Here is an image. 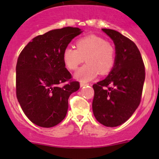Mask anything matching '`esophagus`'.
I'll return each mask as SVG.
<instances>
[{
    "instance_id": "obj_1",
    "label": "esophagus",
    "mask_w": 159,
    "mask_h": 159,
    "mask_svg": "<svg viewBox=\"0 0 159 159\" xmlns=\"http://www.w3.org/2000/svg\"><path fill=\"white\" fill-rule=\"evenodd\" d=\"M88 83H85V82H81L80 83V86H81V87H84V86H86V85H88Z\"/></svg>"
}]
</instances>
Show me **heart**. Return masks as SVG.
<instances>
[{
	"mask_svg": "<svg viewBox=\"0 0 159 159\" xmlns=\"http://www.w3.org/2000/svg\"><path fill=\"white\" fill-rule=\"evenodd\" d=\"M76 48L67 47L62 57L65 66L75 70L85 58L86 64L75 73V78L81 81H89L101 75H108L113 69L116 61V50L111 43L97 35H88L75 42Z\"/></svg>",
	"mask_w": 159,
	"mask_h": 159,
	"instance_id": "heart-1",
	"label": "heart"
}]
</instances>
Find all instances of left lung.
Listing matches in <instances>:
<instances>
[{
	"label": "left lung",
	"mask_w": 159,
	"mask_h": 159,
	"mask_svg": "<svg viewBox=\"0 0 159 159\" xmlns=\"http://www.w3.org/2000/svg\"><path fill=\"white\" fill-rule=\"evenodd\" d=\"M113 40L116 61L109 75L93 84L92 109L98 122L116 127L125 122L139 107L145 78V65L136 44L119 32L102 28Z\"/></svg>",
	"instance_id": "left-lung-1"
}]
</instances>
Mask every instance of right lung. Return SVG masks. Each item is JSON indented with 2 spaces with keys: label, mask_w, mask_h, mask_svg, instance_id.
Instances as JSON below:
<instances>
[{
  "label": "right lung",
  "mask_w": 159,
  "mask_h": 159,
  "mask_svg": "<svg viewBox=\"0 0 159 159\" xmlns=\"http://www.w3.org/2000/svg\"><path fill=\"white\" fill-rule=\"evenodd\" d=\"M81 33L66 27L33 38L16 65V95L24 113L43 128L57 125L66 116L69 96L80 88L63 61L64 50Z\"/></svg>",
  "instance_id": "obj_1"
}]
</instances>
